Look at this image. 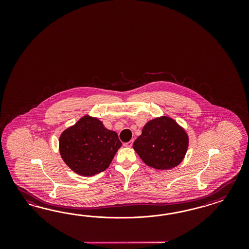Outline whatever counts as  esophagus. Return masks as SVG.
Here are the masks:
<instances>
[{"label": "esophagus", "instance_id": "1", "mask_svg": "<svg viewBox=\"0 0 249 249\" xmlns=\"http://www.w3.org/2000/svg\"><path fill=\"white\" fill-rule=\"evenodd\" d=\"M132 144H133V140L129 141L128 142H126V143H124V146H125V147H127V148H130V147L132 146Z\"/></svg>", "mask_w": 249, "mask_h": 249}]
</instances>
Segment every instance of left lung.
Segmentation results:
<instances>
[{"label":"left lung","mask_w":249,"mask_h":249,"mask_svg":"<svg viewBox=\"0 0 249 249\" xmlns=\"http://www.w3.org/2000/svg\"><path fill=\"white\" fill-rule=\"evenodd\" d=\"M188 146L186 130L173 118L160 116L144 125L133 149L145 164L158 170H169L181 163Z\"/></svg>","instance_id":"left-lung-1"}]
</instances>
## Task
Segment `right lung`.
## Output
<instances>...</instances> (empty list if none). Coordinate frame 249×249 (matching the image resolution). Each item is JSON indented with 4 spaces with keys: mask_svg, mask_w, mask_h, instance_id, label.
<instances>
[{
    "mask_svg": "<svg viewBox=\"0 0 249 249\" xmlns=\"http://www.w3.org/2000/svg\"><path fill=\"white\" fill-rule=\"evenodd\" d=\"M122 146L114 130L106 128L96 117L85 115L59 137V152L75 174L93 176L109 166Z\"/></svg>",
    "mask_w": 249,
    "mask_h": 249,
    "instance_id": "obj_1",
    "label": "right lung"
}]
</instances>
